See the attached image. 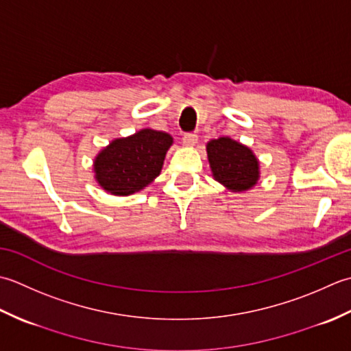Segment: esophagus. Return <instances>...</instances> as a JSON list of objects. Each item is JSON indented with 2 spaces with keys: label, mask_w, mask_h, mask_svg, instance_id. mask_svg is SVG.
<instances>
[{
  "label": "esophagus",
  "mask_w": 351,
  "mask_h": 351,
  "mask_svg": "<svg viewBox=\"0 0 351 351\" xmlns=\"http://www.w3.org/2000/svg\"><path fill=\"white\" fill-rule=\"evenodd\" d=\"M197 141H198V136L195 133H184L183 136L184 145H195Z\"/></svg>",
  "instance_id": "1"
}]
</instances>
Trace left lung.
<instances>
[{
	"instance_id": "left-lung-1",
	"label": "left lung",
	"mask_w": 351,
	"mask_h": 351,
	"mask_svg": "<svg viewBox=\"0 0 351 351\" xmlns=\"http://www.w3.org/2000/svg\"><path fill=\"white\" fill-rule=\"evenodd\" d=\"M207 156L215 180L232 191H247L259 178V163L252 149L230 138L210 141Z\"/></svg>"
}]
</instances>
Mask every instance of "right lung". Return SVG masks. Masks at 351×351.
I'll use <instances>...</instances> for the list:
<instances>
[{
	"instance_id": "1",
	"label": "right lung",
	"mask_w": 351,
	"mask_h": 351,
	"mask_svg": "<svg viewBox=\"0 0 351 351\" xmlns=\"http://www.w3.org/2000/svg\"><path fill=\"white\" fill-rule=\"evenodd\" d=\"M173 138L157 130H141L117 139L95 159V178L113 195H130L160 174Z\"/></svg>"
}]
</instances>
